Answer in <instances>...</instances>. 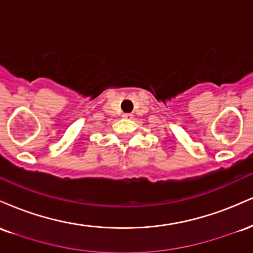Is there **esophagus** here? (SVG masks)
<instances>
[{
    "mask_svg": "<svg viewBox=\"0 0 253 253\" xmlns=\"http://www.w3.org/2000/svg\"><path fill=\"white\" fill-rule=\"evenodd\" d=\"M132 117H133V115L129 114V113H126V114L123 115V118H125V119H130Z\"/></svg>",
    "mask_w": 253,
    "mask_h": 253,
    "instance_id": "1",
    "label": "esophagus"
}]
</instances>
